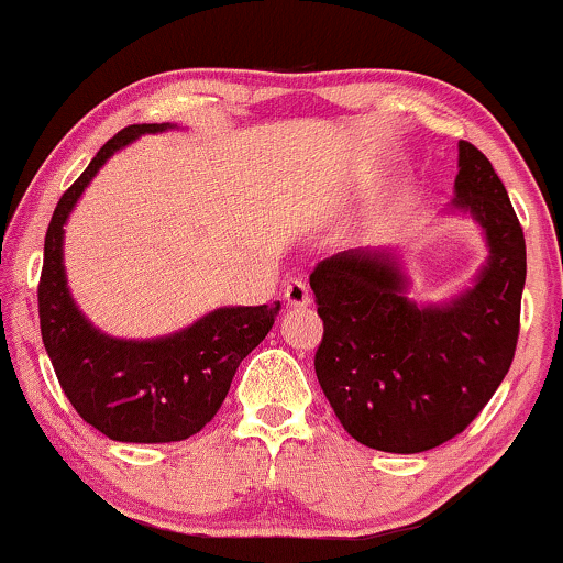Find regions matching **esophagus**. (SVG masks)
Wrapping results in <instances>:
<instances>
[{"instance_id":"1","label":"esophagus","mask_w":563,"mask_h":563,"mask_svg":"<svg viewBox=\"0 0 563 563\" xmlns=\"http://www.w3.org/2000/svg\"><path fill=\"white\" fill-rule=\"evenodd\" d=\"M286 301L290 303V307H307V303L311 301L307 283L299 280V277H294V280L286 286Z\"/></svg>"}]
</instances>
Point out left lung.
<instances>
[{"label": "left lung", "instance_id": "obj_1", "mask_svg": "<svg viewBox=\"0 0 563 563\" xmlns=\"http://www.w3.org/2000/svg\"><path fill=\"white\" fill-rule=\"evenodd\" d=\"M483 225L490 260L449 307H417L385 254L346 252L309 275L322 341L314 372L343 430L369 449L422 453L456 438L509 372L517 351L525 233L490 159L459 141L456 199Z\"/></svg>", "mask_w": 563, "mask_h": 563}]
</instances>
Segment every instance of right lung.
<instances>
[{"mask_svg":"<svg viewBox=\"0 0 563 563\" xmlns=\"http://www.w3.org/2000/svg\"><path fill=\"white\" fill-rule=\"evenodd\" d=\"M167 123L128 125L54 207L44 239L38 320L44 349L67 401L84 422L120 443H175L212 422L235 369L273 330L280 303L217 309L159 341H114L84 320L65 286L63 225L88 180L118 148Z\"/></svg>","mask_w":563,"mask_h":563,"instance_id":"add662e5","label":"right lung"}]
</instances>
